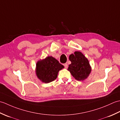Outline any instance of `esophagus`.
Wrapping results in <instances>:
<instances>
[{"mask_svg": "<svg viewBox=\"0 0 120 120\" xmlns=\"http://www.w3.org/2000/svg\"><path fill=\"white\" fill-rule=\"evenodd\" d=\"M64 67H65V68H67L68 67V65L67 63H65V64H64Z\"/></svg>", "mask_w": 120, "mask_h": 120, "instance_id": "1", "label": "esophagus"}]
</instances>
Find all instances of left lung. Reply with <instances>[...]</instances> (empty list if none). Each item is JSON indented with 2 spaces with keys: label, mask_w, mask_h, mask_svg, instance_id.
Masks as SVG:
<instances>
[{
  "label": "left lung",
  "mask_w": 120,
  "mask_h": 120,
  "mask_svg": "<svg viewBox=\"0 0 120 120\" xmlns=\"http://www.w3.org/2000/svg\"><path fill=\"white\" fill-rule=\"evenodd\" d=\"M71 64L68 65V70L70 71L75 79L84 80L88 77L92 68L89 60L82 52L78 51L72 53L69 56Z\"/></svg>",
  "instance_id": "obj_1"
}]
</instances>
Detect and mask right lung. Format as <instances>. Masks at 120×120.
<instances>
[{
    "label": "right lung",
    "instance_id": "add662e5",
    "mask_svg": "<svg viewBox=\"0 0 120 120\" xmlns=\"http://www.w3.org/2000/svg\"><path fill=\"white\" fill-rule=\"evenodd\" d=\"M64 66L52 56H48L37 62L35 74L37 77L43 82L49 83L57 78L59 71Z\"/></svg>",
    "mask_w": 120,
    "mask_h": 120
}]
</instances>
